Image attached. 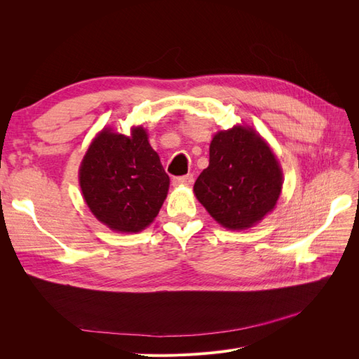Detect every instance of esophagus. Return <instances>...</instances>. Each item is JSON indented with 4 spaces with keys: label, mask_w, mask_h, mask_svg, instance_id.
<instances>
[{
    "label": "esophagus",
    "mask_w": 359,
    "mask_h": 359,
    "mask_svg": "<svg viewBox=\"0 0 359 359\" xmlns=\"http://www.w3.org/2000/svg\"><path fill=\"white\" fill-rule=\"evenodd\" d=\"M173 186H190L193 182V175H184V177H177L173 178Z\"/></svg>",
    "instance_id": "esophagus-1"
}]
</instances>
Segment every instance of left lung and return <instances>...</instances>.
I'll list each match as a JSON object with an SVG mask.
<instances>
[{"label": "left lung", "mask_w": 359, "mask_h": 359, "mask_svg": "<svg viewBox=\"0 0 359 359\" xmlns=\"http://www.w3.org/2000/svg\"><path fill=\"white\" fill-rule=\"evenodd\" d=\"M281 187L283 170L266 140L253 127L233 126L214 135L193 191L217 223L245 231L276 208Z\"/></svg>", "instance_id": "obj_1"}]
</instances>
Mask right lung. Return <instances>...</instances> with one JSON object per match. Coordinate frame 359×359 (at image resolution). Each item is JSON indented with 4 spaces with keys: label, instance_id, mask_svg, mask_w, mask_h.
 I'll list each match as a JSON object with an SVG mask.
<instances>
[{
    "label": "right lung",
    "instance_id": "right-lung-1",
    "mask_svg": "<svg viewBox=\"0 0 359 359\" xmlns=\"http://www.w3.org/2000/svg\"><path fill=\"white\" fill-rule=\"evenodd\" d=\"M169 182L142 126L130 128V136L104 127L79 166L85 203L97 220L121 233L140 232L156 220Z\"/></svg>",
    "mask_w": 359,
    "mask_h": 359
}]
</instances>
